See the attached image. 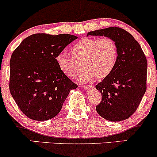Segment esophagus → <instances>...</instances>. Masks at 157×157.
Listing matches in <instances>:
<instances>
[{"mask_svg":"<svg viewBox=\"0 0 157 157\" xmlns=\"http://www.w3.org/2000/svg\"><path fill=\"white\" fill-rule=\"evenodd\" d=\"M82 88H85V89L86 90H92L94 87L92 86V85H84V86H82Z\"/></svg>","mask_w":157,"mask_h":157,"instance_id":"1","label":"esophagus"}]
</instances>
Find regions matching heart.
<instances>
[{
    "label": "heart",
    "instance_id": "heart-1",
    "mask_svg": "<svg viewBox=\"0 0 157 157\" xmlns=\"http://www.w3.org/2000/svg\"><path fill=\"white\" fill-rule=\"evenodd\" d=\"M72 51L75 57H84V69L78 77L81 82H89L96 76L98 78H106L113 71L117 62V46L109 37L99 39L83 38L73 45ZM55 60L58 68L65 75L70 78L75 76L78 69L73 58L65 51L58 53Z\"/></svg>",
    "mask_w": 157,
    "mask_h": 157
}]
</instances>
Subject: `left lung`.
<instances>
[{
	"label": "left lung",
	"instance_id": "obj_1",
	"mask_svg": "<svg viewBox=\"0 0 157 157\" xmlns=\"http://www.w3.org/2000/svg\"><path fill=\"white\" fill-rule=\"evenodd\" d=\"M88 35L109 37L118 49L113 71L95 86L102 95L97 112L111 122L127 119L135 112L146 91V56L135 38L119 27L95 30Z\"/></svg>",
	"mask_w": 157,
	"mask_h": 157
}]
</instances>
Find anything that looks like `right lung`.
I'll return each instance as SVG.
<instances>
[{"label": "right lung", "mask_w": 157, "mask_h": 157, "mask_svg": "<svg viewBox=\"0 0 157 157\" xmlns=\"http://www.w3.org/2000/svg\"><path fill=\"white\" fill-rule=\"evenodd\" d=\"M78 37L35 34L13 51L10 61V91L22 113L45 121L62 109L69 91L78 88L60 69L55 56Z\"/></svg>", "instance_id": "right-lung-1"}]
</instances>
